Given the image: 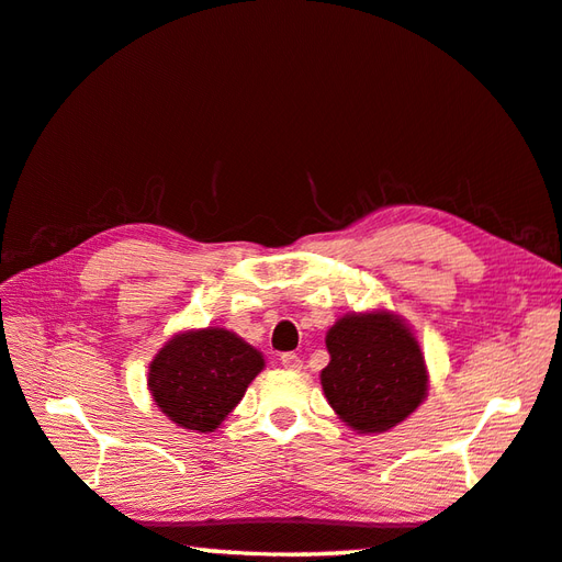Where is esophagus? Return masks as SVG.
I'll use <instances>...</instances> for the list:
<instances>
[{"mask_svg":"<svg viewBox=\"0 0 562 562\" xmlns=\"http://www.w3.org/2000/svg\"><path fill=\"white\" fill-rule=\"evenodd\" d=\"M281 363H283V369H289V371H301L303 369V361H301V357H297L295 351L281 353Z\"/></svg>","mask_w":562,"mask_h":562,"instance_id":"obj_1","label":"esophagus"}]
</instances>
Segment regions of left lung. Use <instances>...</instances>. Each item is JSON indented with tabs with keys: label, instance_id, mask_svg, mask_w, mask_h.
Instances as JSON below:
<instances>
[{
	"label": "left lung",
	"instance_id": "1",
	"mask_svg": "<svg viewBox=\"0 0 562 562\" xmlns=\"http://www.w3.org/2000/svg\"><path fill=\"white\" fill-rule=\"evenodd\" d=\"M323 391L357 431H385L419 407L427 369L417 339L387 313L347 315L327 331Z\"/></svg>",
	"mask_w": 562,
	"mask_h": 562
}]
</instances>
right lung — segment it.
I'll return each mask as SVG.
<instances>
[{
	"instance_id": "1",
	"label": "right lung",
	"mask_w": 562,
	"mask_h": 562,
	"mask_svg": "<svg viewBox=\"0 0 562 562\" xmlns=\"http://www.w3.org/2000/svg\"><path fill=\"white\" fill-rule=\"evenodd\" d=\"M265 369L261 353L221 327L179 335L150 363L147 387L179 427L213 431Z\"/></svg>"
}]
</instances>
